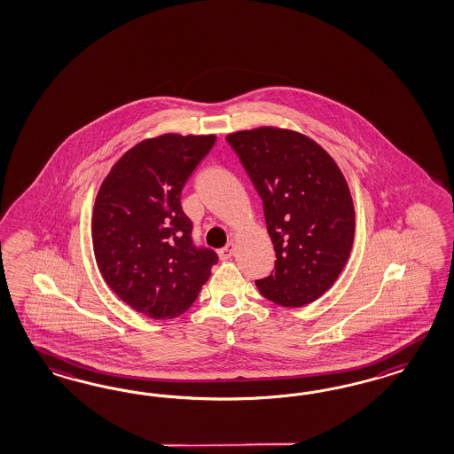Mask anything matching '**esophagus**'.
Returning <instances> with one entry per match:
<instances>
[{"label": "esophagus", "mask_w": 454, "mask_h": 454, "mask_svg": "<svg viewBox=\"0 0 454 454\" xmlns=\"http://www.w3.org/2000/svg\"><path fill=\"white\" fill-rule=\"evenodd\" d=\"M233 243H230V245H226V247H221L220 251H218V256H220L221 262H226V260H230V258L233 256Z\"/></svg>", "instance_id": "esophagus-1"}]
</instances>
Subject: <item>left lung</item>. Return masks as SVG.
Listing matches in <instances>:
<instances>
[{
	"instance_id": "obj_1",
	"label": "left lung",
	"mask_w": 454,
	"mask_h": 454,
	"mask_svg": "<svg viewBox=\"0 0 454 454\" xmlns=\"http://www.w3.org/2000/svg\"><path fill=\"white\" fill-rule=\"evenodd\" d=\"M226 141L262 198L275 245V270L256 286L279 306L315 301L343 271L355 239V207L341 169L317 141L291 129L262 126Z\"/></svg>"
}]
</instances>
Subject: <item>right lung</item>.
Returning a JSON list of instances; mask_svg holds the SVG:
<instances>
[{
    "instance_id": "add662e5",
    "label": "right lung",
    "mask_w": 454,
    "mask_h": 454,
    "mask_svg": "<svg viewBox=\"0 0 454 454\" xmlns=\"http://www.w3.org/2000/svg\"><path fill=\"white\" fill-rule=\"evenodd\" d=\"M216 141L207 137L145 139L124 153L98 192L93 249L105 281L126 304L153 319L184 313L218 262L196 247L181 192Z\"/></svg>"
}]
</instances>
